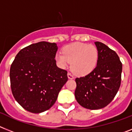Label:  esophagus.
<instances>
[{
	"label": "esophagus",
	"mask_w": 132,
	"mask_h": 132,
	"mask_svg": "<svg viewBox=\"0 0 132 132\" xmlns=\"http://www.w3.org/2000/svg\"><path fill=\"white\" fill-rule=\"evenodd\" d=\"M67 76H68V78L69 79H74V77L73 76L72 74H71L70 73H68V74H67Z\"/></svg>",
	"instance_id": "1"
}]
</instances>
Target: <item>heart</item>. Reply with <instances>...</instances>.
<instances>
[{
  "instance_id": "heart-1",
  "label": "heart",
  "mask_w": 132,
  "mask_h": 132,
  "mask_svg": "<svg viewBox=\"0 0 132 132\" xmlns=\"http://www.w3.org/2000/svg\"><path fill=\"white\" fill-rule=\"evenodd\" d=\"M55 59L62 68L67 67L69 63H71V68L74 73L84 76L95 69L98 59V51L92 44L74 42L64 46L62 54H56Z\"/></svg>"
}]
</instances>
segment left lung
I'll use <instances>...</instances> for the list:
<instances>
[{
  "instance_id": "left-lung-1",
  "label": "left lung",
  "mask_w": 132,
  "mask_h": 132,
  "mask_svg": "<svg viewBox=\"0 0 132 132\" xmlns=\"http://www.w3.org/2000/svg\"><path fill=\"white\" fill-rule=\"evenodd\" d=\"M98 51L97 65L90 73L76 78L75 97L81 106L100 109L109 104L121 85L122 63L115 51L100 42H94Z\"/></svg>"
}]
</instances>
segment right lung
Here are the masks:
<instances>
[{
    "mask_svg": "<svg viewBox=\"0 0 132 132\" xmlns=\"http://www.w3.org/2000/svg\"><path fill=\"white\" fill-rule=\"evenodd\" d=\"M57 50L56 43L32 44L19 51L11 66L12 93L28 111L40 113L49 109L68 80L67 71L56 66Z\"/></svg>",
    "mask_w": 132,
    "mask_h": 132,
    "instance_id": "add662e5",
    "label": "right lung"
}]
</instances>
